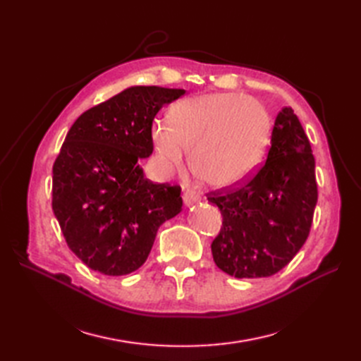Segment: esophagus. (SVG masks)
I'll list each match as a JSON object with an SVG mask.
<instances>
[{
	"mask_svg": "<svg viewBox=\"0 0 361 361\" xmlns=\"http://www.w3.org/2000/svg\"><path fill=\"white\" fill-rule=\"evenodd\" d=\"M199 195L197 194H195L194 191H185L183 192V203L185 204H187V206H190V204H192V203H195V202H199Z\"/></svg>",
	"mask_w": 361,
	"mask_h": 361,
	"instance_id": "34e87169",
	"label": "esophagus"
}]
</instances>
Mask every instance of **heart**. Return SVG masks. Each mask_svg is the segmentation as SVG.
<instances>
[{"mask_svg":"<svg viewBox=\"0 0 361 361\" xmlns=\"http://www.w3.org/2000/svg\"><path fill=\"white\" fill-rule=\"evenodd\" d=\"M271 122L264 105L248 96L214 93L178 102L170 123L150 129L164 170L182 169L191 149L194 171L216 188L245 180L265 157Z\"/></svg>","mask_w":361,"mask_h":361,"instance_id":"obj_1","label":"heart"}]
</instances>
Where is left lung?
<instances>
[{
    "mask_svg": "<svg viewBox=\"0 0 361 361\" xmlns=\"http://www.w3.org/2000/svg\"><path fill=\"white\" fill-rule=\"evenodd\" d=\"M207 200L223 216L211 250L226 274L269 277L289 264L310 233L318 202L310 141L290 106L276 117L262 167L238 188L212 191Z\"/></svg>",
    "mask_w": 361,
    "mask_h": 361,
    "instance_id": "left-lung-1",
    "label": "left lung"
}]
</instances>
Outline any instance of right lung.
Listing matches in <instances>:
<instances>
[{"label": "right lung", "instance_id": "right-lung-1", "mask_svg": "<svg viewBox=\"0 0 361 361\" xmlns=\"http://www.w3.org/2000/svg\"><path fill=\"white\" fill-rule=\"evenodd\" d=\"M182 89L129 87L69 129L52 166V211L68 247L93 271L126 276L145 264L158 228L182 209L179 185L146 179L152 122Z\"/></svg>", "mask_w": 361, "mask_h": 361}]
</instances>
